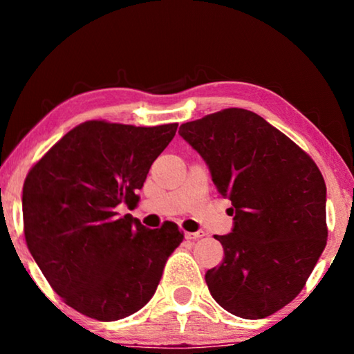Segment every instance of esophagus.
<instances>
[{"label": "esophagus", "instance_id": "esophagus-1", "mask_svg": "<svg viewBox=\"0 0 354 354\" xmlns=\"http://www.w3.org/2000/svg\"><path fill=\"white\" fill-rule=\"evenodd\" d=\"M203 236H205V232L203 231H198V232H185L184 237L187 239V241H196V239H201Z\"/></svg>", "mask_w": 354, "mask_h": 354}]
</instances>
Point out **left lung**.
<instances>
[{"mask_svg":"<svg viewBox=\"0 0 354 354\" xmlns=\"http://www.w3.org/2000/svg\"><path fill=\"white\" fill-rule=\"evenodd\" d=\"M179 134L201 154L234 227L214 236L225 257L206 272L209 292L242 319L289 304L326 247V185L295 142L257 113L230 107L183 123Z\"/></svg>","mask_w":354,"mask_h":354,"instance_id":"8db88e82","label":"left lung"}]
</instances>
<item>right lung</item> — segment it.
<instances>
[{
	"label": "right lung",
	"mask_w": 354,
	"mask_h": 354,
	"mask_svg": "<svg viewBox=\"0 0 354 354\" xmlns=\"http://www.w3.org/2000/svg\"><path fill=\"white\" fill-rule=\"evenodd\" d=\"M178 123L133 127L91 120L68 131L23 184L26 245L55 292L100 322L151 299L184 232L173 221L148 230L118 206L139 203L149 167Z\"/></svg>",
	"instance_id": "1"
}]
</instances>
